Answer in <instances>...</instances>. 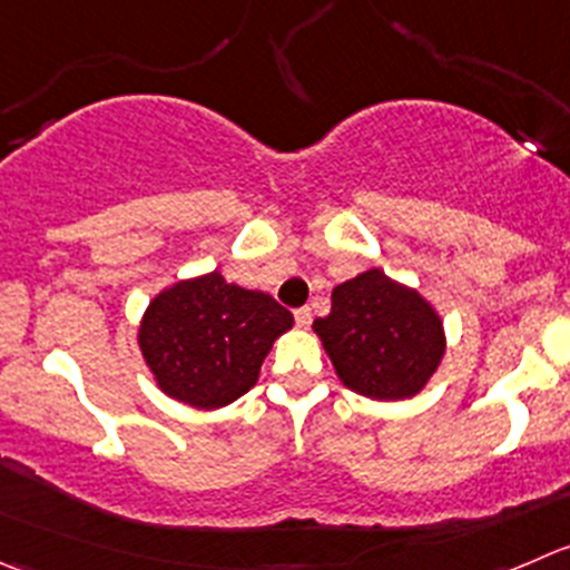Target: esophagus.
<instances>
[{"mask_svg": "<svg viewBox=\"0 0 570 570\" xmlns=\"http://www.w3.org/2000/svg\"><path fill=\"white\" fill-rule=\"evenodd\" d=\"M295 323L301 325V328H308V325H312V308H297L295 312Z\"/></svg>", "mask_w": 570, "mask_h": 570, "instance_id": "34e87169", "label": "esophagus"}]
</instances>
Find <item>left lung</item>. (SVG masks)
Here are the masks:
<instances>
[{"label":"left lung","instance_id":"left-lung-1","mask_svg":"<svg viewBox=\"0 0 570 570\" xmlns=\"http://www.w3.org/2000/svg\"><path fill=\"white\" fill-rule=\"evenodd\" d=\"M334 373L370 401H409L445 356V325L414 286L373 267L331 292V314L314 320Z\"/></svg>","mask_w":570,"mask_h":570}]
</instances>
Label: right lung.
<instances>
[{"mask_svg": "<svg viewBox=\"0 0 570 570\" xmlns=\"http://www.w3.org/2000/svg\"><path fill=\"white\" fill-rule=\"evenodd\" d=\"M295 317L223 273L164 286L138 323V351L158 390L191 409H223L256 386L262 362Z\"/></svg>", "mask_w": 570, "mask_h": 570, "instance_id": "obj_1", "label": "right lung"}]
</instances>
